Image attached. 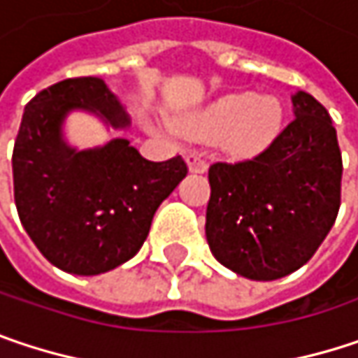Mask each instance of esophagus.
Segmentation results:
<instances>
[{
    "label": "esophagus",
    "instance_id": "34e87169",
    "mask_svg": "<svg viewBox=\"0 0 358 358\" xmlns=\"http://www.w3.org/2000/svg\"><path fill=\"white\" fill-rule=\"evenodd\" d=\"M186 164H188V170L192 174H205L207 172V159L201 151H188L186 153Z\"/></svg>",
    "mask_w": 358,
    "mask_h": 358
}]
</instances>
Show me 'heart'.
Returning a JSON list of instances; mask_svg holds the SVG:
<instances>
[{"instance_id":"heart-1","label":"heart","mask_w":358,"mask_h":358,"mask_svg":"<svg viewBox=\"0 0 358 358\" xmlns=\"http://www.w3.org/2000/svg\"><path fill=\"white\" fill-rule=\"evenodd\" d=\"M280 122V106L271 96L252 92L234 94L219 100L203 120L211 135H227L231 145L250 149L268 139Z\"/></svg>"}]
</instances>
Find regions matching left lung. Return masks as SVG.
<instances>
[{
    "instance_id": "left-lung-1",
    "label": "left lung",
    "mask_w": 358,
    "mask_h": 358,
    "mask_svg": "<svg viewBox=\"0 0 358 358\" xmlns=\"http://www.w3.org/2000/svg\"><path fill=\"white\" fill-rule=\"evenodd\" d=\"M291 102L295 118L262 153L209 168V248L225 268L252 280L301 268L341 209L342 155L332 118L308 92Z\"/></svg>"
}]
</instances>
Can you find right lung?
<instances>
[{"mask_svg": "<svg viewBox=\"0 0 358 358\" xmlns=\"http://www.w3.org/2000/svg\"><path fill=\"white\" fill-rule=\"evenodd\" d=\"M76 110L106 129L131 118L100 78H76L36 94L24 108L12 170L20 221L41 254L71 275L108 273L131 260L147 240L157 207L188 174L182 157L147 162L116 137L78 149L65 139Z\"/></svg>", "mask_w": 358, "mask_h": 358, "instance_id": "add662e5", "label": "right lung"}]
</instances>
